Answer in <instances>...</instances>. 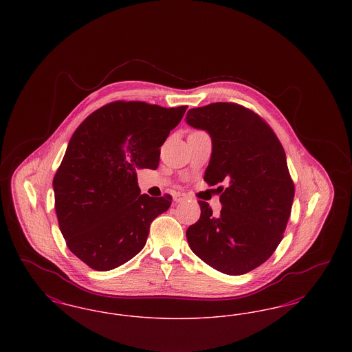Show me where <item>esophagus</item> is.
I'll return each mask as SVG.
<instances>
[{"mask_svg":"<svg viewBox=\"0 0 352 352\" xmlns=\"http://www.w3.org/2000/svg\"><path fill=\"white\" fill-rule=\"evenodd\" d=\"M188 197L184 194V192H175L174 194V201H177V203H179V201H184L187 199Z\"/></svg>","mask_w":352,"mask_h":352,"instance_id":"esophagus-1","label":"esophagus"}]
</instances>
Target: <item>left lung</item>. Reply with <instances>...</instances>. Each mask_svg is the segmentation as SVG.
<instances>
[{
  "label": "left lung",
  "instance_id": "8db88e82",
  "mask_svg": "<svg viewBox=\"0 0 352 352\" xmlns=\"http://www.w3.org/2000/svg\"><path fill=\"white\" fill-rule=\"evenodd\" d=\"M186 122L212 141L204 181L227 184L218 187V217L199 201L201 218L186 231L188 245L219 272L245 274L276 251L290 217L294 184L284 148L263 118L234 102L192 108Z\"/></svg>",
  "mask_w": 352,
  "mask_h": 352
}]
</instances>
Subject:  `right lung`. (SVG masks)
Returning <instances> with one entry per match:
<instances>
[{
    "label": "right lung",
    "instance_id": "1",
    "mask_svg": "<svg viewBox=\"0 0 352 352\" xmlns=\"http://www.w3.org/2000/svg\"><path fill=\"white\" fill-rule=\"evenodd\" d=\"M186 107L115 101L91 113L68 142L52 187L68 250L89 268L105 272L141 251L151 221L171 197L141 195L138 168L155 170L160 148Z\"/></svg>",
    "mask_w": 352,
    "mask_h": 352
}]
</instances>
